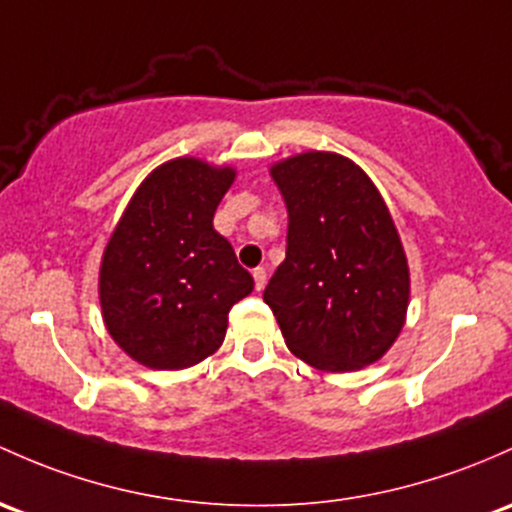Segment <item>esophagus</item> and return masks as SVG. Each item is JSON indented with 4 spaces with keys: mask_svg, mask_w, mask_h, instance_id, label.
Segmentation results:
<instances>
[{
    "mask_svg": "<svg viewBox=\"0 0 512 512\" xmlns=\"http://www.w3.org/2000/svg\"><path fill=\"white\" fill-rule=\"evenodd\" d=\"M252 277H255V289L257 292H262L267 284V272L262 270V267H257V270H252Z\"/></svg>",
    "mask_w": 512,
    "mask_h": 512,
    "instance_id": "obj_1",
    "label": "esophagus"
}]
</instances>
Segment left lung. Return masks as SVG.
Instances as JSON below:
<instances>
[{"label": "left lung", "mask_w": 512, "mask_h": 512, "mask_svg": "<svg viewBox=\"0 0 512 512\" xmlns=\"http://www.w3.org/2000/svg\"><path fill=\"white\" fill-rule=\"evenodd\" d=\"M287 203V257L265 301L287 348L311 368L378 363L410 306V265L390 208L355 161L301 152L270 166Z\"/></svg>", "instance_id": "obj_1"}]
</instances>
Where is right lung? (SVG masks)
Instances as JSON below:
<instances>
[{"mask_svg":"<svg viewBox=\"0 0 512 512\" xmlns=\"http://www.w3.org/2000/svg\"><path fill=\"white\" fill-rule=\"evenodd\" d=\"M238 171L196 157L157 166L129 198L100 262L107 333L152 370H184L213 355L228 311L255 289L233 245L213 228Z\"/></svg>","mask_w":512,"mask_h":512,"instance_id":"right-lung-1","label":"right lung"}]
</instances>
